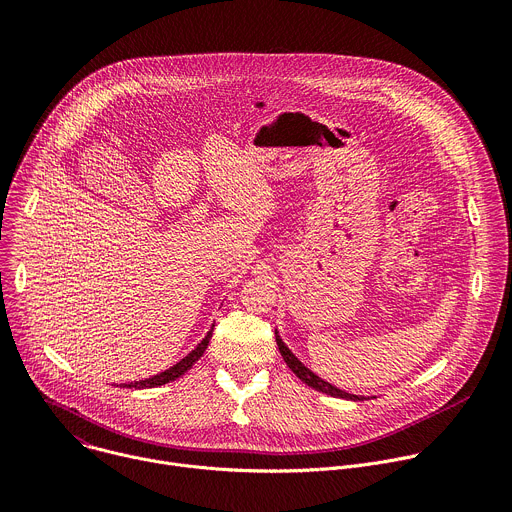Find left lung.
<instances>
[{"mask_svg":"<svg viewBox=\"0 0 512 512\" xmlns=\"http://www.w3.org/2000/svg\"><path fill=\"white\" fill-rule=\"evenodd\" d=\"M276 344H278V350H280V354H282V358H285V362H287V366L305 382V384H309L311 388H315V390H319V392H325V394H331V396H337V399H348V401H364V396H358V394H350V392H346V390H342V388H337V386H333V384H329V382H325V380H321L317 374H313L305 364H301V360L285 346V342H282L280 339V335H278V331H276Z\"/></svg>","mask_w":512,"mask_h":512,"instance_id":"8db88e82","label":"left lung"}]
</instances>
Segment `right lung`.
Here are the masks:
<instances>
[{"label":"right lung","instance_id":"add662e5","mask_svg":"<svg viewBox=\"0 0 512 512\" xmlns=\"http://www.w3.org/2000/svg\"><path fill=\"white\" fill-rule=\"evenodd\" d=\"M211 335H213V325H211V329L207 331V335L201 339V344L193 350V352H189L181 362H177L175 366H170L168 370H164V372H160V374H156V376H152V378H144V380H134V382H128V384H120V386H124V388H154V386H162V384H166V382H173V380H177L179 376H183L201 356H203V352L207 350V346H209V339H211Z\"/></svg>","mask_w":512,"mask_h":512}]
</instances>
